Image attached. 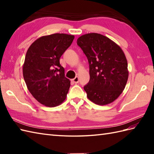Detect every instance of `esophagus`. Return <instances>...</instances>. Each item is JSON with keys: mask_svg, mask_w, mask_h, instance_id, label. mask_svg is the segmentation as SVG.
<instances>
[{"mask_svg": "<svg viewBox=\"0 0 154 154\" xmlns=\"http://www.w3.org/2000/svg\"><path fill=\"white\" fill-rule=\"evenodd\" d=\"M79 77H75L74 78V79H73L71 81H72V82H73V83L77 84V83H79Z\"/></svg>", "mask_w": 154, "mask_h": 154, "instance_id": "obj_1", "label": "esophagus"}]
</instances>
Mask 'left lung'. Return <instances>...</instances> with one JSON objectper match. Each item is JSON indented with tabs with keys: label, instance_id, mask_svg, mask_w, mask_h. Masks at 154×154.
<instances>
[{
	"label": "left lung",
	"instance_id": "obj_1",
	"mask_svg": "<svg viewBox=\"0 0 154 154\" xmlns=\"http://www.w3.org/2000/svg\"><path fill=\"white\" fill-rule=\"evenodd\" d=\"M77 44L89 64L90 80L84 87L88 99L98 105L112 103L122 93L128 78L124 51L115 42L97 33L81 35Z\"/></svg>",
	"mask_w": 154,
	"mask_h": 154
}]
</instances>
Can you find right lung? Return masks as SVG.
Listing matches in <instances>:
<instances>
[{"label": "right lung", "instance_id": "1", "mask_svg": "<svg viewBox=\"0 0 154 154\" xmlns=\"http://www.w3.org/2000/svg\"><path fill=\"white\" fill-rule=\"evenodd\" d=\"M74 38L65 34L44 35L34 41L26 52L23 77L32 95L44 106H57L66 99L70 80L65 77L60 60Z\"/></svg>", "mask_w": 154, "mask_h": 154}]
</instances>
